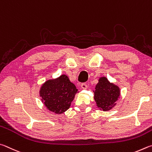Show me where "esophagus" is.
Returning <instances> with one entry per match:
<instances>
[{
	"label": "esophagus",
	"instance_id": "1",
	"mask_svg": "<svg viewBox=\"0 0 152 152\" xmlns=\"http://www.w3.org/2000/svg\"><path fill=\"white\" fill-rule=\"evenodd\" d=\"M81 88H82V89H86L87 88V84H86V83H81Z\"/></svg>",
	"mask_w": 152,
	"mask_h": 152
}]
</instances>
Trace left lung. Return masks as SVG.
<instances>
[{
  "label": "left lung",
  "instance_id": "left-lung-1",
  "mask_svg": "<svg viewBox=\"0 0 152 152\" xmlns=\"http://www.w3.org/2000/svg\"><path fill=\"white\" fill-rule=\"evenodd\" d=\"M119 94L120 91L118 86L110 83L105 77H102L95 86L94 99L100 110L108 111L115 105Z\"/></svg>",
  "mask_w": 152,
  "mask_h": 152
}]
</instances>
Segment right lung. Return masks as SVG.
Masks as SVG:
<instances>
[{
	"label": "right lung",
	"instance_id": "obj_1",
	"mask_svg": "<svg viewBox=\"0 0 152 152\" xmlns=\"http://www.w3.org/2000/svg\"><path fill=\"white\" fill-rule=\"evenodd\" d=\"M77 92L75 85L71 83L67 76L63 75L55 80L45 82L41 87L40 95L49 110L62 113L70 107Z\"/></svg>",
	"mask_w": 152,
	"mask_h": 152
}]
</instances>
